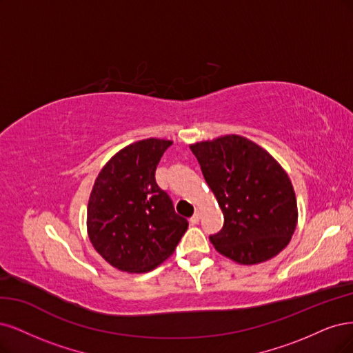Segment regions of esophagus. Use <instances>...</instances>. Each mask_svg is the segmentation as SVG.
<instances>
[{"label":"esophagus","mask_w":353,"mask_h":353,"mask_svg":"<svg viewBox=\"0 0 353 353\" xmlns=\"http://www.w3.org/2000/svg\"><path fill=\"white\" fill-rule=\"evenodd\" d=\"M199 217H201V215H199V212H195V214H193L192 215V217H190V224H198L199 223Z\"/></svg>","instance_id":"obj_1"}]
</instances>
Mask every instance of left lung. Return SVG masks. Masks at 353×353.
Instances as JSON below:
<instances>
[{
    "label": "left lung",
    "mask_w": 353,
    "mask_h": 353,
    "mask_svg": "<svg viewBox=\"0 0 353 353\" xmlns=\"http://www.w3.org/2000/svg\"><path fill=\"white\" fill-rule=\"evenodd\" d=\"M224 215L210 236L224 256L251 265L276 256L296 229L298 207L290 179L263 148L229 134L190 146Z\"/></svg>",
    "instance_id": "1"
}]
</instances>
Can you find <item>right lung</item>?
<instances>
[{
	"label": "right lung",
	"mask_w": 353,
	"mask_h": 353,
	"mask_svg": "<svg viewBox=\"0 0 353 353\" xmlns=\"http://www.w3.org/2000/svg\"><path fill=\"white\" fill-rule=\"evenodd\" d=\"M173 142L143 139L117 152L98 174L88 205L97 252L121 271L146 272L174 252L188 220L157 185L155 170Z\"/></svg>",
	"instance_id": "add662e5"
}]
</instances>
